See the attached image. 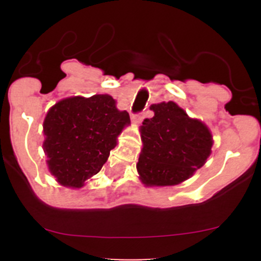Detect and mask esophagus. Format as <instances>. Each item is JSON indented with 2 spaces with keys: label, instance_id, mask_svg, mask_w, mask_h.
Here are the masks:
<instances>
[{
  "label": "esophagus",
  "instance_id": "1",
  "mask_svg": "<svg viewBox=\"0 0 261 261\" xmlns=\"http://www.w3.org/2000/svg\"><path fill=\"white\" fill-rule=\"evenodd\" d=\"M143 118H144L143 114L133 115V117H131V121H133V123H135V125H140L141 121H143Z\"/></svg>",
  "mask_w": 261,
  "mask_h": 261
}]
</instances>
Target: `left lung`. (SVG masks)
Listing matches in <instances>:
<instances>
[{"mask_svg":"<svg viewBox=\"0 0 261 261\" xmlns=\"http://www.w3.org/2000/svg\"><path fill=\"white\" fill-rule=\"evenodd\" d=\"M150 110L154 116L140 126L139 178L146 187L177 186L207 162L212 134L206 123L189 117L173 101L151 105Z\"/></svg>","mask_w":261,"mask_h":261,"instance_id":"left-lung-1","label":"left lung"}]
</instances>
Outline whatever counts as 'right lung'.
<instances>
[{"mask_svg":"<svg viewBox=\"0 0 261 261\" xmlns=\"http://www.w3.org/2000/svg\"><path fill=\"white\" fill-rule=\"evenodd\" d=\"M130 116L116 107L110 94L60 99L44 118L49 172L60 186L81 188L101 170Z\"/></svg>","mask_w":261,"mask_h":261,"instance_id":"add662e5","label":"right lung"}]
</instances>
